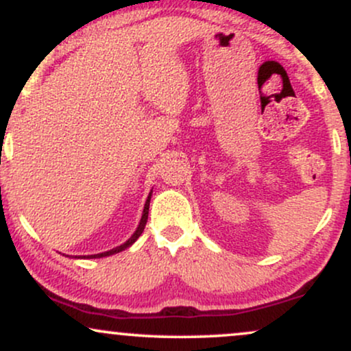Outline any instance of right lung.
<instances>
[{
	"instance_id": "obj_1",
	"label": "right lung",
	"mask_w": 351,
	"mask_h": 351,
	"mask_svg": "<svg viewBox=\"0 0 351 351\" xmlns=\"http://www.w3.org/2000/svg\"><path fill=\"white\" fill-rule=\"evenodd\" d=\"M152 193L153 191H150V195H148V198H147V201H145V206H143V213H142V219H140V223H138V226H136V229H135V232L134 234H132L130 237H128L127 241H125L123 244H120V245H117V247H114V249H110V251H106V252H100V254H94V256H75L77 257V259H100V257H107V256H112V254H117V252H122V251H125V249L127 247H130L132 244L135 243L136 239H138L140 236H142V232H143V229H145V224H147V219H148V208H150V199H152Z\"/></svg>"
}]
</instances>
